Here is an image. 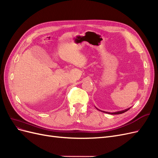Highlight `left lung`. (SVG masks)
<instances>
[{
  "label": "left lung",
  "mask_w": 158,
  "mask_h": 158,
  "mask_svg": "<svg viewBox=\"0 0 158 158\" xmlns=\"http://www.w3.org/2000/svg\"><path fill=\"white\" fill-rule=\"evenodd\" d=\"M130 108H131V107L127 108V109H126V110H121V111H118V112H105V111H101V110H100L98 109V108H97V110H100V111H101V112H105V113H107V114H122V113H124V112H127L128 110H129V109H130Z\"/></svg>",
  "instance_id": "8db88e82"
}]
</instances>
